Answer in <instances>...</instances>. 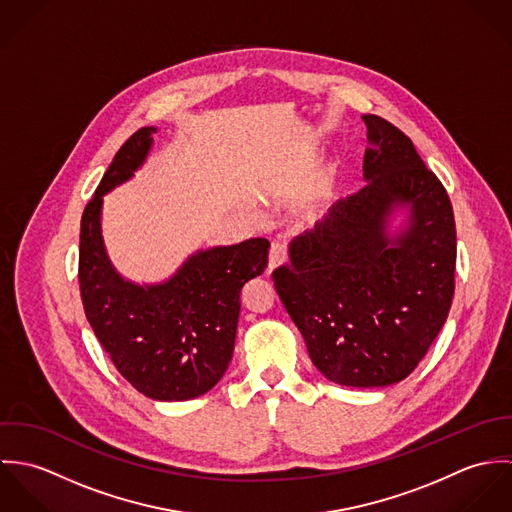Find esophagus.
Masks as SVG:
<instances>
[{
	"label": "esophagus",
	"mask_w": 512,
	"mask_h": 512,
	"mask_svg": "<svg viewBox=\"0 0 512 512\" xmlns=\"http://www.w3.org/2000/svg\"><path fill=\"white\" fill-rule=\"evenodd\" d=\"M288 258V250L282 242H272L270 248V260H268V272H274L276 268H280Z\"/></svg>",
	"instance_id": "esophagus-1"
}]
</instances>
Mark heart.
<instances>
[{"instance_id":"obj_1","label":"heart","mask_w":512,"mask_h":512,"mask_svg":"<svg viewBox=\"0 0 512 512\" xmlns=\"http://www.w3.org/2000/svg\"><path fill=\"white\" fill-rule=\"evenodd\" d=\"M337 177H339V167L333 165L329 169V173L323 177L321 181V187L315 195V199L309 203L307 207V215L313 220H321L325 217V213L329 211V207L333 205L335 201V195H337Z\"/></svg>"}]
</instances>
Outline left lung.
<instances>
[{
  "label": "left lung",
  "instance_id": "obj_1",
  "mask_svg": "<svg viewBox=\"0 0 512 512\" xmlns=\"http://www.w3.org/2000/svg\"><path fill=\"white\" fill-rule=\"evenodd\" d=\"M363 122L365 187L293 238L274 282L317 370L341 386L380 388L404 380L438 337L457 240L451 201L412 140L380 116Z\"/></svg>",
  "mask_w": 512,
  "mask_h": 512
}]
</instances>
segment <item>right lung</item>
Instances as JSON below:
<instances>
[{
    "label": "right lung",
    "mask_w": 512,
    "mask_h": 512,
    "mask_svg": "<svg viewBox=\"0 0 512 512\" xmlns=\"http://www.w3.org/2000/svg\"><path fill=\"white\" fill-rule=\"evenodd\" d=\"M157 128L114 155L80 220L78 282L86 319L120 374L147 398L181 402L209 392L234 351L240 293L264 274L270 242L250 238L193 252L163 282L136 284L110 262L102 205L146 163Z\"/></svg>",
    "instance_id": "1"
}]
</instances>
